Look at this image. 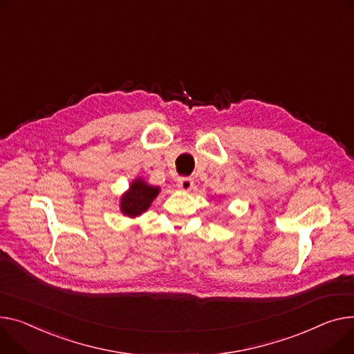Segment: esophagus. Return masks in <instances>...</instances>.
Instances as JSON below:
<instances>
[{
	"label": "esophagus",
	"mask_w": 354,
	"mask_h": 354,
	"mask_svg": "<svg viewBox=\"0 0 354 354\" xmlns=\"http://www.w3.org/2000/svg\"><path fill=\"white\" fill-rule=\"evenodd\" d=\"M192 186H194V179L189 178V176H182V178L178 179V187H179V189L185 191V192L191 191Z\"/></svg>",
	"instance_id": "esophagus-1"
}]
</instances>
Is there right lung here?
I'll use <instances>...</instances> for the list:
<instances>
[{
  "instance_id": "obj_1",
  "label": "right lung",
  "mask_w": 354,
  "mask_h": 354,
  "mask_svg": "<svg viewBox=\"0 0 354 354\" xmlns=\"http://www.w3.org/2000/svg\"><path fill=\"white\" fill-rule=\"evenodd\" d=\"M159 192V187H153L147 185L144 180H135L128 194H125L121 199V206H122V212L125 215L133 218L145 212L151 202L156 198Z\"/></svg>"
}]
</instances>
